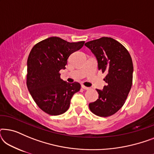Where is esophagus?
Returning a JSON list of instances; mask_svg holds the SVG:
<instances>
[{
  "mask_svg": "<svg viewBox=\"0 0 154 154\" xmlns=\"http://www.w3.org/2000/svg\"><path fill=\"white\" fill-rule=\"evenodd\" d=\"M82 88H83V89H84V90H88L90 89V88L86 87V86H85V85H82Z\"/></svg>",
  "mask_w": 154,
  "mask_h": 154,
  "instance_id": "obj_1",
  "label": "esophagus"
}]
</instances>
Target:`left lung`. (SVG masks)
<instances>
[{
	"mask_svg": "<svg viewBox=\"0 0 154 154\" xmlns=\"http://www.w3.org/2000/svg\"><path fill=\"white\" fill-rule=\"evenodd\" d=\"M86 47L96 56L98 69L107 75L106 85L97 90L99 98L89 104L90 111L100 117L111 116L123 104L132 85L133 64L128 50L113 38L102 37L87 42Z\"/></svg>",
	"mask_w": 154,
	"mask_h": 154,
	"instance_id": "8db88e82",
	"label": "left lung"
}]
</instances>
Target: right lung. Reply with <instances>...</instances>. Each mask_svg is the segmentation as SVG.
<instances>
[{
    "label": "right lung",
    "instance_id": "1",
    "mask_svg": "<svg viewBox=\"0 0 154 154\" xmlns=\"http://www.w3.org/2000/svg\"><path fill=\"white\" fill-rule=\"evenodd\" d=\"M85 41L69 43L50 37L35 44L27 60L26 85L38 106L51 116H58L69 108L71 99L81 89V84L69 83L60 78L67 60L81 49Z\"/></svg>",
    "mask_w": 154,
    "mask_h": 154
}]
</instances>
